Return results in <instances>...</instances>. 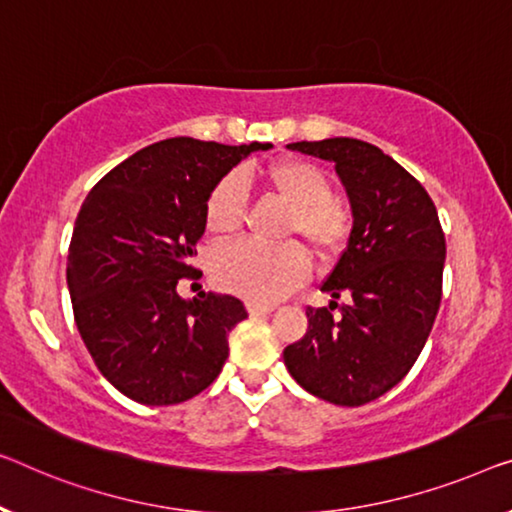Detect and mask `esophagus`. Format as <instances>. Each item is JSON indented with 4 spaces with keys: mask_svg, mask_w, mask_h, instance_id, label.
Segmentation results:
<instances>
[{
    "mask_svg": "<svg viewBox=\"0 0 512 512\" xmlns=\"http://www.w3.org/2000/svg\"><path fill=\"white\" fill-rule=\"evenodd\" d=\"M273 308L271 305H262V303H248V312L250 317H259V315H269Z\"/></svg>",
    "mask_w": 512,
    "mask_h": 512,
    "instance_id": "obj_1",
    "label": "esophagus"
}]
</instances>
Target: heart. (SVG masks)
<instances>
[{
	"label": "heart",
	"mask_w": 512,
	"mask_h": 512,
	"mask_svg": "<svg viewBox=\"0 0 512 512\" xmlns=\"http://www.w3.org/2000/svg\"><path fill=\"white\" fill-rule=\"evenodd\" d=\"M259 177L292 207L289 234H299L319 257H333L345 248L352 234V211L331 195V179L322 167L310 160L287 158L266 167ZM246 179L250 177L232 172L211 188L204 204V223L211 234L230 236L241 227L248 202ZM308 273L310 259L296 243L264 246L246 239L216 250L211 259L213 282L253 303L282 299Z\"/></svg>",
	"instance_id": "heart-1"
}]
</instances>
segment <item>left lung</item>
Here are the masks:
<instances>
[{
    "label": "left lung",
    "instance_id": "8db88e82",
    "mask_svg": "<svg viewBox=\"0 0 512 512\" xmlns=\"http://www.w3.org/2000/svg\"><path fill=\"white\" fill-rule=\"evenodd\" d=\"M287 149L335 163L354 227L322 285L345 303L308 305V331L282 356L308 393L361 407L400 384L423 352L441 303L444 230L427 190L375 144L329 137Z\"/></svg>",
    "mask_w": 512,
    "mask_h": 512
}]
</instances>
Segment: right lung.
I'll return each instance as SVG.
<instances>
[{
	"mask_svg": "<svg viewBox=\"0 0 512 512\" xmlns=\"http://www.w3.org/2000/svg\"><path fill=\"white\" fill-rule=\"evenodd\" d=\"M271 147L170 137L119 163L82 202L66 266L73 317L96 368L126 398L177 404L223 370L246 308L213 292L186 301L177 282L197 271L190 259L211 188Z\"/></svg>",
	"mask_w": 512,
	"mask_h": 512,
	"instance_id": "add662e5",
	"label": "right lung"
}]
</instances>
